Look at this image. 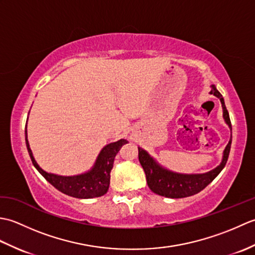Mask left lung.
Listing matches in <instances>:
<instances>
[{"mask_svg":"<svg viewBox=\"0 0 255 255\" xmlns=\"http://www.w3.org/2000/svg\"><path fill=\"white\" fill-rule=\"evenodd\" d=\"M210 88L211 90L209 93L215 95L216 97H218L220 100L221 106H223L224 119L226 124L229 126L230 130L232 131L229 113L226 108L224 97L219 93V91L216 89L215 85H211ZM231 141L232 134L228 144L226 145V148L224 150L223 160H221L220 164L217 167H215L214 170L202 173V174H183V173H176L167 170L161 164H159L156 160H154L147 151L138 147L139 162L145 173L149 188L153 193L169 198H184L199 193L200 191H203L209 183L213 182L214 178L217 176L221 172V170L225 167L229 156Z\"/></svg>","mask_w":255,"mask_h":255,"instance_id":"1","label":"left lung"}]
</instances>
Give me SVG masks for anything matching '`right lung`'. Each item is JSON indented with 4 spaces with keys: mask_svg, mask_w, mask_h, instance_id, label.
Listing matches in <instances>:
<instances>
[{
    "mask_svg": "<svg viewBox=\"0 0 255 255\" xmlns=\"http://www.w3.org/2000/svg\"><path fill=\"white\" fill-rule=\"evenodd\" d=\"M25 140L26 147L27 150H28L31 162L37 169V171L39 172L53 187H56L58 191L68 195V196L82 199L100 197L107 193L108 187H110L111 171L113 169L114 160H115L116 154L118 153V151L121 150L123 145L128 142L127 140L121 139L116 142L106 144L105 147L101 150L99 155H97L95 163L92 166V169L90 171L78 175L63 176L53 174V173H48L42 170L41 167L38 165L29 148L28 139H27V130H25Z\"/></svg>",
    "mask_w": 255,
    "mask_h": 255,
    "instance_id": "right-lung-1",
    "label": "right lung"
}]
</instances>
